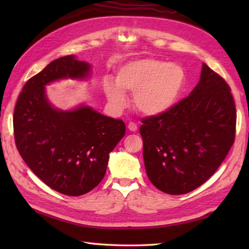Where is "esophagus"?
Here are the masks:
<instances>
[{
	"mask_svg": "<svg viewBox=\"0 0 249 249\" xmlns=\"http://www.w3.org/2000/svg\"><path fill=\"white\" fill-rule=\"evenodd\" d=\"M127 127H128V129H129L130 131H134V133H135V131L138 130V126H137V125L134 123V122H129V124H128Z\"/></svg>",
	"mask_w": 249,
	"mask_h": 249,
	"instance_id": "1",
	"label": "esophagus"
}]
</instances>
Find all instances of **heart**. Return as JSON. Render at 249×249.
I'll use <instances>...</instances> for the list:
<instances>
[{"label":"heart","mask_w":249,"mask_h":249,"mask_svg":"<svg viewBox=\"0 0 249 249\" xmlns=\"http://www.w3.org/2000/svg\"><path fill=\"white\" fill-rule=\"evenodd\" d=\"M186 72L178 64L162 60L138 59L122 65L115 83L105 80L104 89L109 103L122 110L127 104L125 92L134 94L135 108L147 116H158L170 111L181 96Z\"/></svg>","instance_id":"obj_1"}]
</instances>
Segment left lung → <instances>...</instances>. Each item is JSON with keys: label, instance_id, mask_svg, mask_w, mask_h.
<instances>
[{"label": "left lung", "instance_id": "1", "mask_svg": "<svg viewBox=\"0 0 249 249\" xmlns=\"http://www.w3.org/2000/svg\"><path fill=\"white\" fill-rule=\"evenodd\" d=\"M142 123L147 178L163 193L187 194L213 176L233 144L234 100L227 82L203 63L189 96Z\"/></svg>", "mask_w": 249, "mask_h": 249}]
</instances>
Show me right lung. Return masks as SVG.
<instances>
[{"instance_id": "right-lung-1", "label": "right lung", "mask_w": 249, "mask_h": 249, "mask_svg": "<svg viewBox=\"0 0 249 249\" xmlns=\"http://www.w3.org/2000/svg\"><path fill=\"white\" fill-rule=\"evenodd\" d=\"M92 65L76 55L56 59L25 83L14 112L17 149L26 165L52 189L81 196L102 182L109 154L125 135V123L88 105L63 110L47 96L48 84L91 78Z\"/></svg>"}]
</instances>
